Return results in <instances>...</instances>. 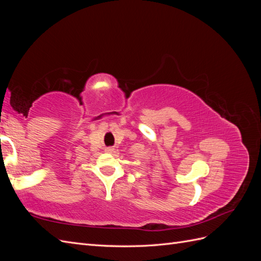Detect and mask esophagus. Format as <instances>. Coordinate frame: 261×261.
Wrapping results in <instances>:
<instances>
[{
  "mask_svg": "<svg viewBox=\"0 0 261 261\" xmlns=\"http://www.w3.org/2000/svg\"><path fill=\"white\" fill-rule=\"evenodd\" d=\"M113 150H114L113 148L109 147V148H107V149H106V151H107V152H110V153H111V152H113Z\"/></svg>",
  "mask_w": 261,
  "mask_h": 261,
  "instance_id": "esophagus-1",
  "label": "esophagus"
}]
</instances>
